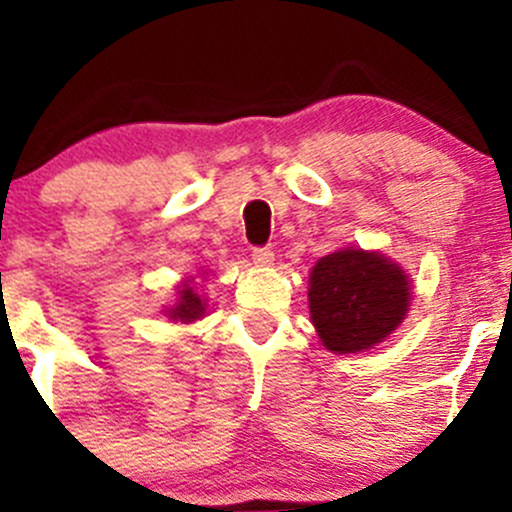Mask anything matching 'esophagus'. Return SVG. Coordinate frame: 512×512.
I'll return each instance as SVG.
<instances>
[{"label": "esophagus", "instance_id": "1", "mask_svg": "<svg viewBox=\"0 0 512 512\" xmlns=\"http://www.w3.org/2000/svg\"><path fill=\"white\" fill-rule=\"evenodd\" d=\"M252 262L257 267H269L274 262V250L272 248H255L252 250Z\"/></svg>", "mask_w": 512, "mask_h": 512}]
</instances>
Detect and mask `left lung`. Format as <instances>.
Here are the masks:
<instances>
[{
    "mask_svg": "<svg viewBox=\"0 0 512 512\" xmlns=\"http://www.w3.org/2000/svg\"><path fill=\"white\" fill-rule=\"evenodd\" d=\"M409 298L407 274L378 252H332L310 274V317L334 354L383 342L407 315Z\"/></svg>",
    "mask_w": 512,
    "mask_h": 512,
    "instance_id": "1",
    "label": "left lung"
}]
</instances>
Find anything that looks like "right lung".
Wrapping results in <instances>:
<instances>
[{
	"instance_id": "obj_1",
	"label": "right lung",
	"mask_w": 512,
	"mask_h": 512,
	"mask_svg": "<svg viewBox=\"0 0 512 512\" xmlns=\"http://www.w3.org/2000/svg\"><path fill=\"white\" fill-rule=\"evenodd\" d=\"M199 315H204L202 298H199L197 293L192 291V286L185 284V289L180 291L178 305H175V308H170V317H173V320L192 322V320H197Z\"/></svg>"
}]
</instances>
